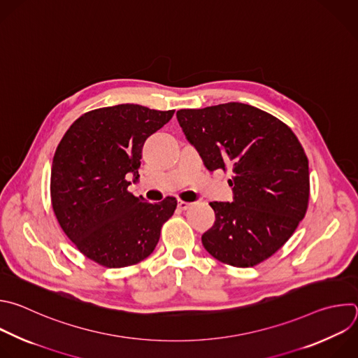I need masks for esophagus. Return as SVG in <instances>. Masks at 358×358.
Wrapping results in <instances>:
<instances>
[{
	"label": "esophagus",
	"instance_id": "esophagus-1",
	"mask_svg": "<svg viewBox=\"0 0 358 358\" xmlns=\"http://www.w3.org/2000/svg\"><path fill=\"white\" fill-rule=\"evenodd\" d=\"M178 207H179L180 210H186V208H189V207H190V203L183 201V200H179V201H178Z\"/></svg>",
	"mask_w": 358,
	"mask_h": 358
}]
</instances>
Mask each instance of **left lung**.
I'll use <instances>...</instances> for the list:
<instances>
[{
    "instance_id": "8db88e82",
    "label": "left lung",
    "mask_w": 358,
    "mask_h": 358,
    "mask_svg": "<svg viewBox=\"0 0 358 358\" xmlns=\"http://www.w3.org/2000/svg\"><path fill=\"white\" fill-rule=\"evenodd\" d=\"M179 125L204 166L231 169L233 201H211L216 222L201 236L216 259L254 266L295 233L309 203V162L292 129L248 104L179 110Z\"/></svg>"
}]
</instances>
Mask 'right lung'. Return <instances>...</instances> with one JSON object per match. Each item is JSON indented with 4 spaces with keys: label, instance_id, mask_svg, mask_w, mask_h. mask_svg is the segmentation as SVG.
Masks as SVG:
<instances>
[{
    "label": "right lung",
    "instance_id": "right-lung-1",
    "mask_svg": "<svg viewBox=\"0 0 358 358\" xmlns=\"http://www.w3.org/2000/svg\"><path fill=\"white\" fill-rule=\"evenodd\" d=\"M175 110L138 104L97 108L78 118L56 148L50 172L55 216L78 250L107 268L141 262L155 250L176 199L148 203L127 190L139 178L142 147Z\"/></svg>",
    "mask_w": 358,
    "mask_h": 358
}]
</instances>
